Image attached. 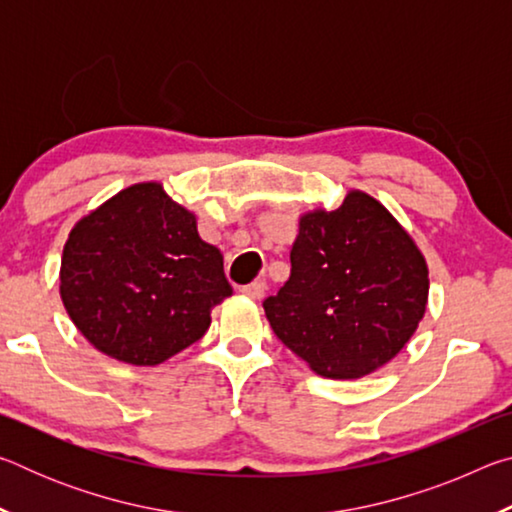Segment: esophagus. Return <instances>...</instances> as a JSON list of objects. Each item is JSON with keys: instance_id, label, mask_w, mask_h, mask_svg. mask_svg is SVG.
<instances>
[{"instance_id": "esophagus-1", "label": "esophagus", "mask_w": 512, "mask_h": 512, "mask_svg": "<svg viewBox=\"0 0 512 512\" xmlns=\"http://www.w3.org/2000/svg\"><path fill=\"white\" fill-rule=\"evenodd\" d=\"M241 293H244V296H248V298H253V300L264 298V293H266V282H264V280H255V282H250V284H246L244 289H241Z\"/></svg>"}]
</instances>
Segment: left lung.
<instances>
[{"label":"left lung","mask_w":512,"mask_h":512,"mask_svg":"<svg viewBox=\"0 0 512 512\" xmlns=\"http://www.w3.org/2000/svg\"><path fill=\"white\" fill-rule=\"evenodd\" d=\"M429 268L395 216L352 189L300 216L291 275L264 300L273 332L320 377L357 379L397 357L418 329Z\"/></svg>","instance_id":"left-lung-1"}]
</instances>
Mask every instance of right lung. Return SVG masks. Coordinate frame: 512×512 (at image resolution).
I'll return each instance as SVG.
<instances>
[{"mask_svg":"<svg viewBox=\"0 0 512 512\" xmlns=\"http://www.w3.org/2000/svg\"><path fill=\"white\" fill-rule=\"evenodd\" d=\"M232 296L221 250L160 183H137L85 214L60 259V298L99 352L158 366L207 332Z\"/></svg>","mask_w":512,"mask_h":512,"instance_id":"right-lung-1","label":"right lung"}]
</instances>
